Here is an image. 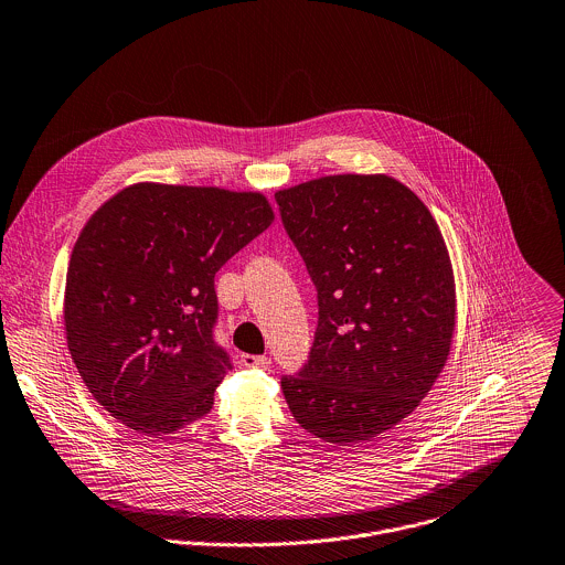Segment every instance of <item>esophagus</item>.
<instances>
[{
    "label": "esophagus",
    "instance_id": "1",
    "mask_svg": "<svg viewBox=\"0 0 565 565\" xmlns=\"http://www.w3.org/2000/svg\"><path fill=\"white\" fill-rule=\"evenodd\" d=\"M241 364H243V366H263V369H267V366H271V358L243 353V355H241Z\"/></svg>",
    "mask_w": 565,
    "mask_h": 565
}]
</instances>
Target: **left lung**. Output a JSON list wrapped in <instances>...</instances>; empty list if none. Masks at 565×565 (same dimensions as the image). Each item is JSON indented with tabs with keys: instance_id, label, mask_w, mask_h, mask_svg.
<instances>
[{
	"instance_id": "8db88e82",
	"label": "left lung",
	"mask_w": 565,
	"mask_h": 565,
	"mask_svg": "<svg viewBox=\"0 0 565 565\" xmlns=\"http://www.w3.org/2000/svg\"><path fill=\"white\" fill-rule=\"evenodd\" d=\"M318 291L307 362L282 375L296 422L331 444L371 441L415 411L446 364L455 280L426 205L384 174L276 192Z\"/></svg>"
}]
</instances>
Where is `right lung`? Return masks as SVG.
<instances>
[{"label": "right lung", "instance_id": "obj_1", "mask_svg": "<svg viewBox=\"0 0 565 565\" xmlns=\"http://www.w3.org/2000/svg\"><path fill=\"white\" fill-rule=\"evenodd\" d=\"M274 221L258 192L139 183L102 205L66 276L71 355L126 426L168 435L210 413L232 371L216 271Z\"/></svg>", "mask_w": 565, "mask_h": 565}]
</instances>
